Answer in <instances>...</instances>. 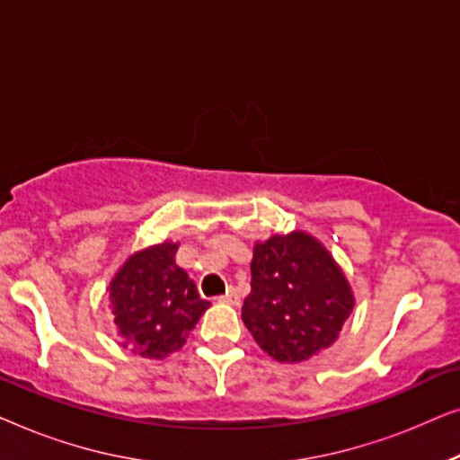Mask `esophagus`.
I'll use <instances>...</instances> for the list:
<instances>
[{"label": "esophagus", "mask_w": 460, "mask_h": 460, "mask_svg": "<svg viewBox=\"0 0 460 460\" xmlns=\"http://www.w3.org/2000/svg\"><path fill=\"white\" fill-rule=\"evenodd\" d=\"M217 301H219V304H230V305H238V304H241V297H238V295H236L234 291H228V293H226V295H219Z\"/></svg>", "instance_id": "esophagus-1"}]
</instances>
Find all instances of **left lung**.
<instances>
[{
    "mask_svg": "<svg viewBox=\"0 0 460 460\" xmlns=\"http://www.w3.org/2000/svg\"><path fill=\"white\" fill-rule=\"evenodd\" d=\"M354 310V293L323 243L305 234H274L257 243L243 323L279 362H304L337 341Z\"/></svg>",
    "mask_w": 460,
    "mask_h": 460,
    "instance_id": "left-lung-1",
    "label": "left lung"
}]
</instances>
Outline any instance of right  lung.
<instances>
[{"label":"right lung","instance_id":"obj_1","mask_svg":"<svg viewBox=\"0 0 460 460\" xmlns=\"http://www.w3.org/2000/svg\"><path fill=\"white\" fill-rule=\"evenodd\" d=\"M175 251L178 243L169 241L137 251L109 285L123 348L144 358H165L180 349L211 305L175 263Z\"/></svg>","mask_w":460,"mask_h":460}]
</instances>
